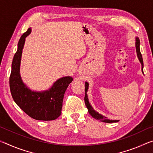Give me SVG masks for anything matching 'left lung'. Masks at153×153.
Instances as JSON below:
<instances>
[{
	"instance_id": "left-lung-1",
	"label": "left lung",
	"mask_w": 153,
	"mask_h": 153,
	"mask_svg": "<svg viewBox=\"0 0 153 153\" xmlns=\"http://www.w3.org/2000/svg\"><path fill=\"white\" fill-rule=\"evenodd\" d=\"M136 53H137V56L139 59L141 65H142V73L144 74L143 72V67H144V63H143V59H142V56L141 55L140 51V40L138 37H136ZM88 86H89V84L88 82H85V97H84V101H85V104H86V107L88 108V111L89 113L90 114V115L92 116V117H94V119L97 120H99L100 121H102V122H105V123H115V122H118L120 120H108L107 117H105V116L102 115L101 114L98 113L95 110H94V108H92V107L90 105V103L89 102L88 100V95H87V92L88 90Z\"/></svg>"
}]
</instances>
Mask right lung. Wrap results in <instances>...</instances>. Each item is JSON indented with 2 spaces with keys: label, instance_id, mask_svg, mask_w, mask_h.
<instances>
[{
  "label": "right lung",
  "instance_id": "obj_1",
  "mask_svg": "<svg viewBox=\"0 0 153 153\" xmlns=\"http://www.w3.org/2000/svg\"><path fill=\"white\" fill-rule=\"evenodd\" d=\"M31 32L30 27L18 42L9 77L10 90L15 103L30 117L36 120H55L61 115L65 92L73 78L70 76L61 77L48 90L42 92L33 91L23 82L20 75L21 59L25 38Z\"/></svg>",
  "mask_w": 153,
  "mask_h": 153
}]
</instances>
